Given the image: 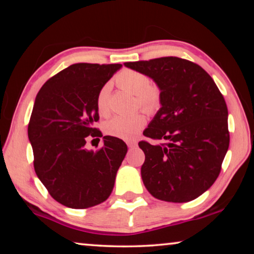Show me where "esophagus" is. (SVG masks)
Listing matches in <instances>:
<instances>
[{"label": "esophagus", "instance_id": "1", "mask_svg": "<svg viewBox=\"0 0 254 254\" xmlns=\"http://www.w3.org/2000/svg\"><path fill=\"white\" fill-rule=\"evenodd\" d=\"M127 144L128 148H134L136 145V141H128V142H127Z\"/></svg>", "mask_w": 254, "mask_h": 254}]
</instances>
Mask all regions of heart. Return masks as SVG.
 Segmentation results:
<instances>
[{"label": "heart", "instance_id": "obj_1", "mask_svg": "<svg viewBox=\"0 0 254 254\" xmlns=\"http://www.w3.org/2000/svg\"><path fill=\"white\" fill-rule=\"evenodd\" d=\"M115 84L120 88L135 95L136 102L141 109L152 112L160 104V89L157 85L151 84L149 77L133 69H123L115 77ZM96 106L101 115L109 113V86H104L98 92ZM145 124L143 114L118 115L105 124L107 134L122 140L135 139L137 133Z\"/></svg>", "mask_w": 254, "mask_h": 254}]
</instances>
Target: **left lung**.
<instances>
[{
	"label": "left lung",
	"mask_w": 254,
	"mask_h": 254,
	"mask_svg": "<svg viewBox=\"0 0 254 254\" xmlns=\"http://www.w3.org/2000/svg\"><path fill=\"white\" fill-rule=\"evenodd\" d=\"M160 89L161 107L143 131L165 144L139 142L145 160L141 177L153 197L187 203L212 186L230 144L227 107L212 77L178 57L124 63Z\"/></svg>",
	"instance_id": "left-lung-1"
}]
</instances>
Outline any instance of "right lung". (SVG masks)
I'll list each match as a JSON object with an SVG mask.
<instances>
[{
    "label": "right lung",
    "mask_w": 254,
    "mask_h": 254,
    "mask_svg": "<svg viewBox=\"0 0 254 254\" xmlns=\"http://www.w3.org/2000/svg\"><path fill=\"white\" fill-rule=\"evenodd\" d=\"M122 65L78 63L47 80L38 93L28 127L38 178L58 203L88 208L103 203L127 152L115 136H103L96 153L84 147L88 135L103 136L96 98Z\"/></svg>",
    "instance_id": "1"
}]
</instances>
